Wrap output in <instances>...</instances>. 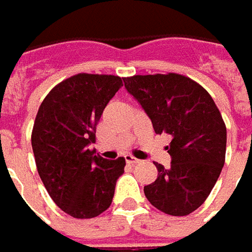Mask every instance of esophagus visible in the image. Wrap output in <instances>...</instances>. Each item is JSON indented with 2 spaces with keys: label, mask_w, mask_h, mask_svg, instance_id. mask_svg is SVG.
Segmentation results:
<instances>
[{
  "label": "esophagus",
  "mask_w": 252,
  "mask_h": 252,
  "mask_svg": "<svg viewBox=\"0 0 252 252\" xmlns=\"http://www.w3.org/2000/svg\"><path fill=\"white\" fill-rule=\"evenodd\" d=\"M126 161L129 164V166H136V164H139L142 160L135 159V158H132V156H126Z\"/></svg>",
  "instance_id": "esophagus-1"
}]
</instances>
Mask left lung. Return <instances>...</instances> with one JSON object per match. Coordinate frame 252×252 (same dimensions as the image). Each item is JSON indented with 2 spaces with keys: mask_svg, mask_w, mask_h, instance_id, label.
I'll return each mask as SVG.
<instances>
[{
  "mask_svg": "<svg viewBox=\"0 0 252 252\" xmlns=\"http://www.w3.org/2000/svg\"><path fill=\"white\" fill-rule=\"evenodd\" d=\"M126 92L142 106L156 134L171 135V164L159 163L156 181L143 187L148 201L161 212L186 216L211 194L224 164L226 126L211 94L178 74L124 78Z\"/></svg>",
  "mask_w": 252,
  "mask_h": 252,
  "instance_id": "obj_1",
  "label": "left lung"
}]
</instances>
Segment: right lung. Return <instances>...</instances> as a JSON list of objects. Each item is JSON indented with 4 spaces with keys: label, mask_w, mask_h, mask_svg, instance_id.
<instances>
[{
    "label": "right lung",
    "mask_w": 252,
    "mask_h": 252,
    "mask_svg": "<svg viewBox=\"0 0 252 252\" xmlns=\"http://www.w3.org/2000/svg\"><path fill=\"white\" fill-rule=\"evenodd\" d=\"M123 79L78 74L58 83L40 104L32 132L39 176L60 209L76 219L103 213L113 201L126 159L94 155L96 126Z\"/></svg>",
    "instance_id": "right-lung-1"
}]
</instances>
